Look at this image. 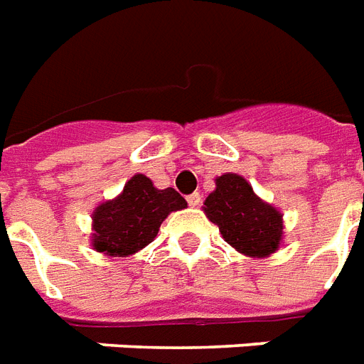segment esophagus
Instances as JSON below:
<instances>
[{
  "label": "esophagus",
  "instance_id": "1",
  "mask_svg": "<svg viewBox=\"0 0 364 364\" xmlns=\"http://www.w3.org/2000/svg\"><path fill=\"white\" fill-rule=\"evenodd\" d=\"M187 202H188V205H193V208H196V205H200V202H202V196H200V193L188 194Z\"/></svg>",
  "mask_w": 364,
  "mask_h": 364
}]
</instances>
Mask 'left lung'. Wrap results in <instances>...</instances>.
Listing matches in <instances>:
<instances>
[{
  "label": "left lung",
  "mask_w": 364,
  "mask_h": 364,
  "mask_svg": "<svg viewBox=\"0 0 364 364\" xmlns=\"http://www.w3.org/2000/svg\"><path fill=\"white\" fill-rule=\"evenodd\" d=\"M205 198L204 211L221 230L225 242L249 257L274 253L282 242V213L253 193L242 176L225 173Z\"/></svg>",
  "instance_id": "left-lung-1"
}]
</instances>
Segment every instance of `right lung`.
<instances>
[{"mask_svg": "<svg viewBox=\"0 0 364 364\" xmlns=\"http://www.w3.org/2000/svg\"><path fill=\"white\" fill-rule=\"evenodd\" d=\"M187 208L176 188L159 191L149 177L137 173L121 196L98 205L92 213L94 249L111 257H126L143 249L159 234L168 213Z\"/></svg>", "mask_w": 364, "mask_h": 364, "instance_id": "1", "label": "right lung"}]
</instances>
